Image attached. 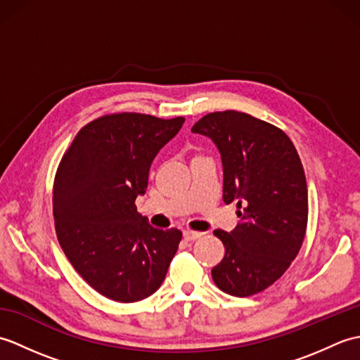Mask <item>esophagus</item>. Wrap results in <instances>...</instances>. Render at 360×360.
Returning a JSON list of instances; mask_svg holds the SVG:
<instances>
[{
    "label": "esophagus",
    "mask_w": 360,
    "mask_h": 360,
    "mask_svg": "<svg viewBox=\"0 0 360 360\" xmlns=\"http://www.w3.org/2000/svg\"><path fill=\"white\" fill-rule=\"evenodd\" d=\"M202 233L201 232H193V231H184V240L186 241H195L198 238H201Z\"/></svg>",
    "instance_id": "34e87169"
}]
</instances>
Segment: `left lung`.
<instances>
[{"label": "left lung", "mask_w": 360, "mask_h": 360, "mask_svg": "<svg viewBox=\"0 0 360 360\" xmlns=\"http://www.w3.org/2000/svg\"><path fill=\"white\" fill-rule=\"evenodd\" d=\"M215 142L224 172L223 200L236 201L240 223L217 229L226 254L212 269L226 294L249 297L274 285L300 250L308 224L302 160L285 131L240 111H217L192 128Z\"/></svg>", "instance_id": "left-lung-1"}]
</instances>
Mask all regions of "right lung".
I'll return each instance as SVG.
<instances>
[{"label":"right lung","instance_id":"1","mask_svg":"<svg viewBox=\"0 0 360 360\" xmlns=\"http://www.w3.org/2000/svg\"><path fill=\"white\" fill-rule=\"evenodd\" d=\"M184 120L106 114L80 129L58 164L52 210L60 246L80 277L114 302L156 292L178 250L182 232L151 227L134 201Z\"/></svg>","mask_w":360,"mask_h":360}]
</instances>
